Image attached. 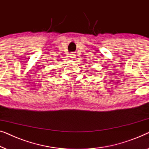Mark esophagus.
Returning a JSON list of instances; mask_svg holds the SVG:
<instances>
[{
  "label": "esophagus",
  "instance_id": "esophagus-1",
  "mask_svg": "<svg viewBox=\"0 0 149 149\" xmlns=\"http://www.w3.org/2000/svg\"><path fill=\"white\" fill-rule=\"evenodd\" d=\"M74 56V54H72V56ZM72 58H74V57H72Z\"/></svg>",
  "mask_w": 149,
  "mask_h": 149
}]
</instances>
